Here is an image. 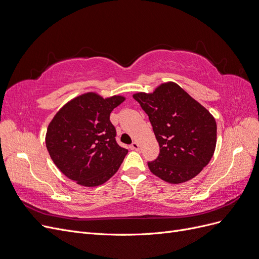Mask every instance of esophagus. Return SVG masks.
I'll return each instance as SVG.
<instances>
[{
	"label": "esophagus",
	"instance_id": "obj_1",
	"mask_svg": "<svg viewBox=\"0 0 259 259\" xmlns=\"http://www.w3.org/2000/svg\"><path fill=\"white\" fill-rule=\"evenodd\" d=\"M130 148H131V149H133V150H139V149H140L139 143H137V142H133L132 144H131V146H130Z\"/></svg>",
	"mask_w": 259,
	"mask_h": 259
}]
</instances>
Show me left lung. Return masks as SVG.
<instances>
[{"mask_svg":"<svg viewBox=\"0 0 259 259\" xmlns=\"http://www.w3.org/2000/svg\"><path fill=\"white\" fill-rule=\"evenodd\" d=\"M133 98L148 115L160 146L158 158L148 162L151 173L169 184L198 175L215 149L212 115L174 82L161 84L151 94H135Z\"/></svg>","mask_w":259,"mask_h":259,"instance_id":"1","label":"left lung"}]
</instances>
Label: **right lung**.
Returning a JSON list of instances; mask_svg holds the SVG:
<instances>
[{
  "mask_svg": "<svg viewBox=\"0 0 259 259\" xmlns=\"http://www.w3.org/2000/svg\"><path fill=\"white\" fill-rule=\"evenodd\" d=\"M122 96L102 98L86 93L67 102L47 129L46 146L62 173L78 185L97 187L118 170L128 154L115 137L111 112Z\"/></svg>",
  "mask_w": 259,
  "mask_h": 259,
  "instance_id": "obj_1",
  "label": "right lung"
}]
</instances>
